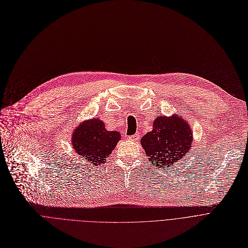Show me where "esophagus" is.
Listing matches in <instances>:
<instances>
[{"instance_id":"1","label":"esophagus","mask_w":248,"mask_h":248,"mask_svg":"<svg viewBox=\"0 0 248 248\" xmlns=\"http://www.w3.org/2000/svg\"><path fill=\"white\" fill-rule=\"evenodd\" d=\"M138 137H139V134H138V133H135L134 135L129 136V137H128V139H129V140H137V139H138Z\"/></svg>"}]
</instances>
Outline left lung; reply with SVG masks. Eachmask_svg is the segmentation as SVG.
Wrapping results in <instances>:
<instances>
[{"mask_svg":"<svg viewBox=\"0 0 248 248\" xmlns=\"http://www.w3.org/2000/svg\"><path fill=\"white\" fill-rule=\"evenodd\" d=\"M193 142V132L186 120L173 114L154 120L152 131L140 139L148 160L157 169H166L188 153Z\"/></svg>","mask_w":248,"mask_h":248,"instance_id":"8db88e82","label":"left lung"}]
</instances>
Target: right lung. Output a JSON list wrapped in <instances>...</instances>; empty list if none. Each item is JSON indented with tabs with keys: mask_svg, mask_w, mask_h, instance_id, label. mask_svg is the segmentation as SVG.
Returning <instances> with one entry per match:
<instances>
[{
	"mask_svg": "<svg viewBox=\"0 0 248 248\" xmlns=\"http://www.w3.org/2000/svg\"><path fill=\"white\" fill-rule=\"evenodd\" d=\"M117 130H107L104 122L93 118L80 123L72 133L75 152L93 166L104 164L121 140Z\"/></svg>",
	"mask_w": 248,
	"mask_h": 248,
	"instance_id": "right-lung-1",
	"label": "right lung"
}]
</instances>
